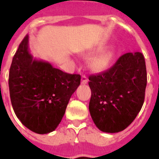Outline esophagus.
Returning a JSON list of instances; mask_svg holds the SVG:
<instances>
[{
    "instance_id": "obj_1",
    "label": "esophagus",
    "mask_w": 159,
    "mask_h": 159,
    "mask_svg": "<svg viewBox=\"0 0 159 159\" xmlns=\"http://www.w3.org/2000/svg\"><path fill=\"white\" fill-rule=\"evenodd\" d=\"M87 82H88V79H87V77L85 76V75H82L81 77V83L82 84H87Z\"/></svg>"
}]
</instances>
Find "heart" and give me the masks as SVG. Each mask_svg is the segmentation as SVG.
<instances>
[{"instance_id":"heart-1","label":"heart","mask_w":159,"mask_h":159,"mask_svg":"<svg viewBox=\"0 0 159 159\" xmlns=\"http://www.w3.org/2000/svg\"><path fill=\"white\" fill-rule=\"evenodd\" d=\"M105 46L101 45L98 46V48H96L95 49H93L92 52H90L88 54V56H92L96 53H99L98 55H97L94 57H92L90 62H89V67L94 72H101V71L104 70L107 67H109V65L112 61V54L110 51H102L104 50ZM102 52V53H100Z\"/></svg>"}]
</instances>
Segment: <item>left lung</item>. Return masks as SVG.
Returning a JSON list of instances; mask_svg holds the SVG:
<instances>
[{"instance_id":"1","label":"left lung","mask_w":159,"mask_h":159,"mask_svg":"<svg viewBox=\"0 0 159 159\" xmlns=\"http://www.w3.org/2000/svg\"><path fill=\"white\" fill-rule=\"evenodd\" d=\"M89 110L95 125L105 133L128 128L142 108L147 76L140 52L122 55L110 69L89 76Z\"/></svg>"}]
</instances>
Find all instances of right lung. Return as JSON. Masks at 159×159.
<instances>
[{"label":"right lung","instance_id":"add662e5","mask_svg":"<svg viewBox=\"0 0 159 159\" xmlns=\"http://www.w3.org/2000/svg\"><path fill=\"white\" fill-rule=\"evenodd\" d=\"M26 35L10 67V98L22 124L39 134L54 131L80 84V74L64 73L47 61L33 59Z\"/></svg>","mask_w":159,"mask_h":159}]
</instances>
